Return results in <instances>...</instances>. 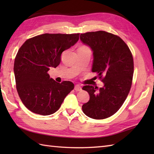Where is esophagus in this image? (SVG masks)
I'll list each match as a JSON object with an SVG mask.
<instances>
[{
    "label": "esophagus",
    "mask_w": 154,
    "mask_h": 154,
    "mask_svg": "<svg viewBox=\"0 0 154 154\" xmlns=\"http://www.w3.org/2000/svg\"><path fill=\"white\" fill-rule=\"evenodd\" d=\"M74 89H75V91H80L82 90V88H81L79 85H76L75 86Z\"/></svg>",
    "instance_id": "obj_1"
}]
</instances>
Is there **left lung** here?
I'll return each mask as SVG.
<instances>
[{"mask_svg":"<svg viewBox=\"0 0 154 154\" xmlns=\"http://www.w3.org/2000/svg\"><path fill=\"white\" fill-rule=\"evenodd\" d=\"M80 39L92 50V71L104 83L100 89L92 85L83 87L90 99L82 110L91 119H106L120 109L130 92L134 74L132 55L119 36L105 31L81 34Z\"/></svg>","mask_w":154,"mask_h":154,"instance_id":"obj_1","label":"left lung"}]
</instances>
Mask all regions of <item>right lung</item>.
Returning <instances> with one entry per match:
<instances>
[{"instance_id": "right-lung-1", "label": "right lung", "mask_w": 154, "mask_h": 154, "mask_svg": "<svg viewBox=\"0 0 154 154\" xmlns=\"http://www.w3.org/2000/svg\"><path fill=\"white\" fill-rule=\"evenodd\" d=\"M79 38V34H44L28 39L19 49L14 64L16 89L28 110L43 116L54 114L74 89L71 81L57 83L48 72L58 66L62 52Z\"/></svg>"}]
</instances>
